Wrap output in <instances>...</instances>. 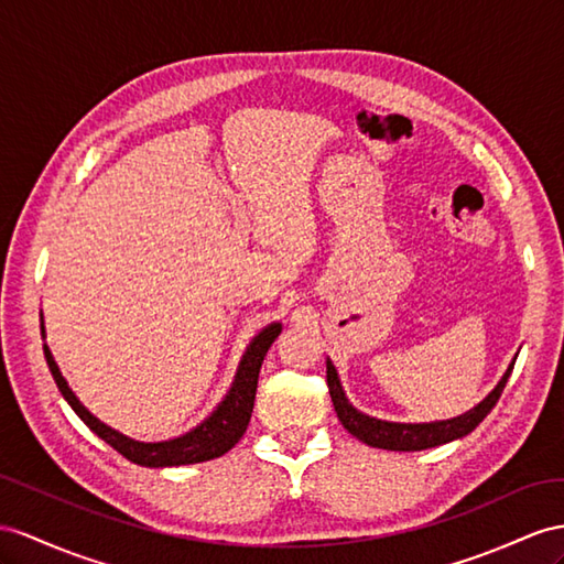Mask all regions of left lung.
I'll return each mask as SVG.
<instances>
[{
	"label": "left lung",
	"instance_id": "1",
	"mask_svg": "<svg viewBox=\"0 0 564 564\" xmlns=\"http://www.w3.org/2000/svg\"><path fill=\"white\" fill-rule=\"evenodd\" d=\"M514 359L510 362L508 371L502 373L498 386L479 402V405L471 408L465 414H457V416H453V420H443V422H422V424L386 422V420H377V416L359 412L348 400V395H345L338 369L334 367V362H330L328 357H326V383H328V393H330V400H334V408H336L340 424L348 429L355 438H359L371 447H381V451L414 453V451H426V447H436L443 443L457 441L479 426L484 422V416L496 408L502 388H505V383H508L510 373H512Z\"/></svg>",
	"mask_w": 564,
	"mask_h": 564
}]
</instances>
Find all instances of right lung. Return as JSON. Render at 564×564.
I'll use <instances>...</instances> for the list:
<instances>
[{
  "label": "right lung",
  "mask_w": 564,
  "mask_h": 564,
  "mask_svg": "<svg viewBox=\"0 0 564 564\" xmlns=\"http://www.w3.org/2000/svg\"><path fill=\"white\" fill-rule=\"evenodd\" d=\"M281 328L283 326L279 322H271L269 326L259 330V334L250 340L248 350H245L240 365L236 369L234 383H230L228 393L224 395L219 405H216L197 426L169 441H135L131 436H126V433L111 429L102 420H97V416L78 400V395L70 391V386L64 379L59 365L54 362V355L47 348V343H45V359L70 410L80 416L85 426H90L93 433H97L99 438L109 443L113 451H119L126 459H131L133 465H140V467H181V465H195V462L221 457L242 438L254 408L259 369H262L264 357L271 348V343L279 338ZM40 330H42V340H45V319H42V314H40Z\"/></svg>",
  "instance_id": "right-lung-1"
}]
</instances>
